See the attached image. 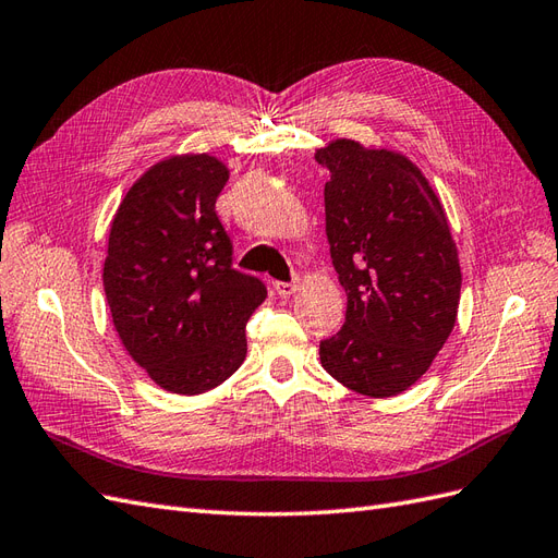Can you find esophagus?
<instances>
[{"instance_id": "esophagus-1", "label": "esophagus", "mask_w": 558, "mask_h": 558, "mask_svg": "<svg viewBox=\"0 0 558 558\" xmlns=\"http://www.w3.org/2000/svg\"><path fill=\"white\" fill-rule=\"evenodd\" d=\"M274 288H276V292L280 294V296H292L294 292H296V288H299V284H296V280H292V282H276L274 284Z\"/></svg>"}]
</instances>
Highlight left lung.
I'll list each match as a JSON object with an SVG mask.
<instances>
[{"label":"left lung","instance_id":"8db88e82","mask_svg":"<svg viewBox=\"0 0 558 558\" xmlns=\"http://www.w3.org/2000/svg\"><path fill=\"white\" fill-rule=\"evenodd\" d=\"M316 162L330 169L325 233L347 290V323L320 341V363L355 393L398 396L432 367L460 308L446 209L403 153L335 138Z\"/></svg>","mask_w":558,"mask_h":558}]
</instances>
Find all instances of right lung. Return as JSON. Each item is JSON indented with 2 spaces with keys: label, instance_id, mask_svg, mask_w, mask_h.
<instances>
[{
  "label": "right lung",
  "instance_id": "add662e5",
  "mask_svg": "<svg viewBox=\"0 0 558 558\" xmlns=\"http://www.w3.org/2000/svg\"><path fill=\"white\" fill-rule=\"evenodd\" d=\"M228 167L209 153L155 162L112 217L104 290L132 361L169 393H205L245 361V327L266 284L231 266L217 217Z\"/></svg>",
  "mask_w": 558,
  "mask_h": 558
}]
</instances>
